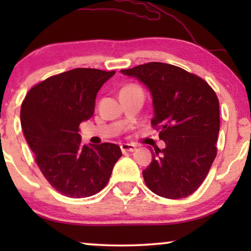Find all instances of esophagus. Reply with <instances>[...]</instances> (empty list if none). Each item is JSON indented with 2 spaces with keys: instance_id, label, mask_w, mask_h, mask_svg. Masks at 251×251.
Returning <instances> with one entry per match:
<instances>
[{
  "instance_id": "34e87169",
  "label": "esophagus",
  "mask_w": 251,
  "mask_h": 251,
  "mask_svg": "<svg viewBox=\"0 0 251 251\" xmlns=\"http://www.w3.org/2000/svg\"><path fill=\"white\" fill-rule=\"evenodd\" d=\"M121 151L122 153L133 152V151H136V145H133V144H122Z\"/></svg>"
}]
</instances>
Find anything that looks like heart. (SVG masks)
Masks as SVG:
<instances>
[{
  "instance_id": "1",
  "label": "heart",
  "mask_w": 251,
  "mask_h": 251,
  "mask_svg": "<svg viewBox=\"0 0 251 251\" xmlns=\"http://www.w3.org/2000/svg\"><path fill=\"white\" fill-rule=\"evenodd\" d=\"M137 87V85H133V84H130V85H126V87H125L122 89V90H125V89H129V88H135Z\"/></svg>"
}]
</instances>
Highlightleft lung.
<instances>
[{
	"instance_id": "obj_1",
	"label": "left lung",
	"mask_w": 251,
	"mask_h": 251,
	"mask_svg": "<svg viewBox=\"0 0 251 251\" xmlns=\"http://www.w3.org/2000/svg\"><path fill=\"white\" fill-rule=\"evenodd\" d=\"M152 92L154 116L166 149L151 151L153 160L143 171L153 193L167 199L186 198L200 187L217 155L219 101L198 75L164 63L121 70Z\"/></svg>"
}]
</instances>
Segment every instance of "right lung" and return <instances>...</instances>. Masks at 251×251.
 Wrapping results in <instances>:
<instances>
[{
    "mask_svg": "<svg viewBox=\"0 0 251 251\" xmlns=\"http://www.w3.org/2000/svg\"><path fill=\"white\" fill-rule=\"evenodd\" d=\"M115 71L74 68L34 85L24 98L20 123L41 173L65 197L97 194L122 155L111 143L84 145L80 123L94 115L96 96Z\"/></svg>",
    "mask_w": 251,
    "mask_h": 251,
    "instance_id": "add662e5",
    "label": "right lung"
}]
</instances>
